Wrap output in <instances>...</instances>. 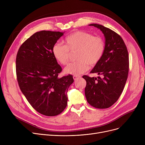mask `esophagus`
<instances>
[{
    "label": "esophagus",
    "instance_id": "1",
    "mask_svg": "<svg viewBox=\"0 0 145 145\" xmlns=\"http://www.w3.org/2000/svg\"><path fill=\"white\" fill-rule=\"evenodd\" d=\"M80 76H73V79L74 80H77L78 78H79Z\"/></svg>",
    "mask_w": 145,
    "mask_h": 145
}]
</instances>
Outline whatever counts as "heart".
<instances>
[{
	"instance_id": "obj_1",
	"label": "heart",
	"mask_w": 145,
	"mask_h": 145,
	"mask_svg": "<svg viewBox=\"0 0 145 145\" xmlns=\"http://www.w3.org/2000/svg\"><path fill=\"white\" fill-rule=\"evenodd\" d=\"M65 45L56 43L53 46L52 53L60 64L65 65L69 59L70 53L77 50L78 60L69 64L64 69L67 74L78 75L85 72L91 66L96 65L101 59L105 48V42L99 36L79 30L66 37Z\"/></svg>"
}]
</instances>
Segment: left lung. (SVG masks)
<instances>
[{
	"label": "left lung",
	"instance_id": "1",
	"mask_svg": "<svg viewBox=\"0 0 145 145\" xmlns=\"http://www.w3.org/2000/svg\"><path fill=\"white\" fill-rule=\"evenodd\" d=\"M89 25L102 32L105 48L101 59L90 72L102 78L83 76L86 81L85 93L91 106L106 109L115 103L123 92L129 72V55L122 38L118 33L101 25Z\"/></svg>",
	"mask_w": 145,
	"mask_h": 145
}]
</instances>
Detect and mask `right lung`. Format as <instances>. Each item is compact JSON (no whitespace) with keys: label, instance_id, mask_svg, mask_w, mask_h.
I'll list each match as a JSON object with an SVG mask.
<instances>
[{"label":"right lung","instance_id":"1","mask_svg":"<svg viewBox=\"0 0 145 145\" xmlns=\"http://www.w3.org/2000/svg\"><path fill=\"white\" fill-rule=\"evenodd\" d=\"M64 32L42 30L23 43L16 60L17 79L29 103L39 113L54 116L62 113L67 102V90L74 82L69 74L58 78L62 67L52 48Z\"/></svg>","mask_w":145,"mask_h":145}]
</instances>
